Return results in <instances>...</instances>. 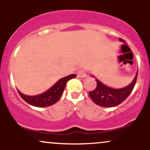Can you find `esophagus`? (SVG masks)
<instances>
[{
	"mask_svg": "<svg viewBox=\"0 0 150 150\" xmlns=\"http://www.w3.org/2000/svg\"><path fill=\"white\" fill-rule=\"evenodd\" d=\"M77 76H78V77H81V78L87 77V74H86L85 70L83 69H80V70H78V72H77Z\"/></svg>",
	"mask_w": 150,
	"mask_h": 150,
	"instance_id": "34e87169",
	"label": "esophagus"
}]
</instances>
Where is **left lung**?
Wrapping results in <instances>:
<instances>
[{"instance_id":"left-lung-1","label":"left lung","mask_w":150,"mask_h":150,"mask_svg":"<svg viewBox=\"0 0 150 150\" xmlns=\"http://www.w3.org/2000/svg\"><path fill=\"white\" fill-rule=\"evenodd\" d=\"M120 42H125L124 40L119 39ZM137 70L135 78L130 85L123 88L114 89L104 85L96 78L97 86L94 91L89 92V97L96 104L103 107H113L121 104L132 92L136 83L137 77ZM94 77V76H92Z\"/></svg>"}]
</instances>
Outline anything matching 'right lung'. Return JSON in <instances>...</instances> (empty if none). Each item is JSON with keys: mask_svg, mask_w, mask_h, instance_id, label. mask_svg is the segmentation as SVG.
<instances>
[{"mask_svg": "<svg viewBox=\"0 0 150 150\" xmlns=\"http://www.w3.org/2000/svg\"><path fill=\"white\" fill-rule=\"evenodd\" d=\"M77 75L75 74L60 79L51 88L40 94L35 96H28L22 94L18 89L19 94L26 102L37 107H46L56 104L61 98L67 82L70 79L75 78Z\"/></svg>", "mask_w": 150, "mask_h": 150, "instance_id": "add662e5", "label": "right lung"}]
</instances>
